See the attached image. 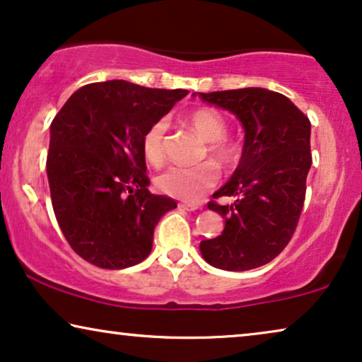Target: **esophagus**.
<instances>
[{
	"mask_svg": "<svg viewBox=\"0 0 362 362\" xmlns=\"http://www.w3.org/2000/svg\"><path fill=\"white\" fill-rule=\"evenodd\" d=\"M180 207H181V209H185V211H196L197 204H192V202H181Z\"/></svg>",
	"mask_w": 362,
	"mask_h": 362,
	"instance_id": "obj_1",
	"label": "esophagus"
}]
</instances>
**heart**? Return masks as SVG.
I'll use <instances>...</instances> for the list:
<instances>
[{
    "label": "heart",
    "mask_w": 362,
    "mask_h": 362,
    "mask_svg": "<svg viewBox=\"0 0 362 362\" xmlns=\"http://www.w3.org/2000/svg\"><path fill=\"white\" fill-rule=\"evenodd\" d=\"M192 130L207 141V151L224 168H232L239 161L240 151L227 138V123L214 108H196L187 115ZM168 122L165 118L153 122L141 138V151L151 166H160L166 160ZM219 170L214 163L206 161L197 166H171L156 177V186L163 194L182 201H196L219 182Z\"/></svg>",
    "instance_id": "obj_1"
}]
</instances>
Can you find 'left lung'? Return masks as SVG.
I'll list each match as a JSON object with an SVG mask.
<instances>
[{"mask_svg": "<svg viewBox=\"0 0 362 362\" xmlns=\"http://www.w3.org/2000/svg\"><path fill=\"white\" fill-rule=\"evenodd\" d=\"M199 97L234 113L245 130L239 166L207 202L226 227L216 239L201 242V254L222 270L257 269L288 245L298 226L311 166L310 120L285 95L265 88ZM227 195L236 197L230 206L216 202Z\"/></svg>", "mask_w": 362, "mask_h": 362, "instance_id": "8db88e82", "label": "left lung"}]
</instances>
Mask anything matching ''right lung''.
I'll return each instance as SVG.
<instances>
[{"label":"right lung","mask_w":362,"mask_h":362,"mask_svg":"<svg viewBox=\"0 0 362 362\" xmlns=\"http://www.w3.org/2000/svg\"><path fill=\"white\" fill-rule=\"evenodd\" d=\"M186 95L182 88L95 82L54 117L46 161L54 214L83 260L118 270L150 255L158 221L177 204L148 191L141 138Z\"/></svg>","instance_id":"obj_1"}]
</instances>
